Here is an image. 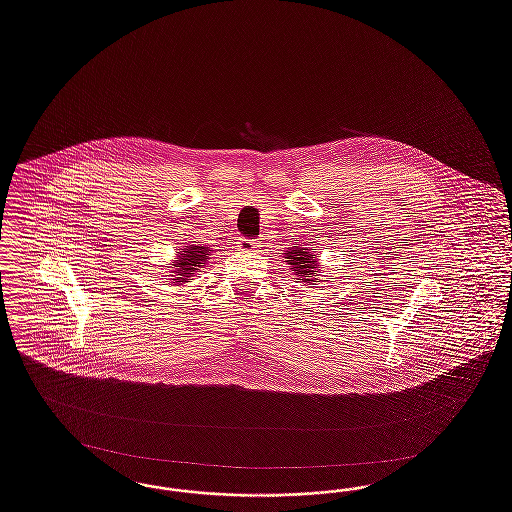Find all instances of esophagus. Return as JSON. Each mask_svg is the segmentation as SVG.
I'll list each match as a JSON object with an SVG mask.
<instances>
[{"label": "esophagus", "mask_w": 512, "mask_h": 512, "mask_svg": "<svg viewBox=\"0 0 512 512\" xmlns=\"http://www.w3.org/2000/svg\"><path fill=\"white\" fill-rule=\"evenodd\" d=\"M236 249L238 251H255L257 242L255 240H247V238H238L236 240Z\"/></svg>", "instance_id": "34e87169"}]
</instances>
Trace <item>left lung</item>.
<instances>
[{"mask_svg":"<svg viewBox=\"0 0 512 512\" xmlns=\"http://www.w3.org/2000/svg\"><path fill=\"white\" fill-rule=\"evenodd\" d=\"M284 259H286L287 265L293 268L297 280H303L307 286H316L314 282H318L316 276H320L318 274L320 263H318L316 255L310 249L301 247L299 244H293V246L287 247Z\"/></svg>","mask_w":512,"mask_h":512,"instance_id":"obj_1","label":"left lung"}]
</instances>
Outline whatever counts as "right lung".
Wrapping results in <instances>:
<instances>
[{
    "label": "right lung",
    "mask_w": 512,
    "mask_h": 512,
    "mask_svg": "<svg viewBox=\"0 0 512 512\" xmlns=\"http://www.w3.org/2000/svg\"><path fill=\"white\" fill-rule=\"evenodd\" d=\"M211 247H205L204 244L196 242V244H188L184 246L183 251H177L175 259L169 268L171 272V284L173 286H181L186 284V280H190L196 272H200L205 265H207V259L211 255Z\"/></svg>",
    "instance_id": "add662e5"
}]
</instances>
